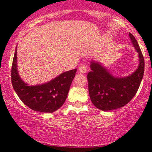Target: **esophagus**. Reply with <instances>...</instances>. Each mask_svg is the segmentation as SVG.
Returning <instances> with one entry per match:
<instances>
[{
  "instance_id": "34e87169",
  "label": "esophagus",
  "mask_w": 152,
  "mask_h": 152,
  "mask_svg": "<svg viewBox=\"0 0 152 152\" xmlns=\"http://www.w3.org/2000/svg\"><path fill=\"white\" fill-rule=\"evenodd\" d=\"M78 71L80 73H86L87 72V71H88V68H87V67H86V65H84V64H81V65H80V66L78 67Z\"/></svg>"
}]
</instances>
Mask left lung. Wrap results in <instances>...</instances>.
Segmentation results:
<instances>
[{
  "label": "left lung",
  "instance_id": "obj_1",
  "mask_svg": "<svg viewBox=\"0 0 152 152\" xmlns=\"http://www.w3.org/2000/svg\"><path fill=\"white\" fill-rule=\"evenodd\" d=\"M132 42L139 53L138 69L129 77H114L100 64L91 62V72L88 75L91 100L96 108L110 111L126 106L136 94L145 71L144 57L137 40L129 33Z\"/></svg>",
  "mask_w": 152,
  "mask_h": 152
}]
</instances>
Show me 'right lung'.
I'll return each mask as SVG.
<instances>
[{"mask_svg":"<svg viewBox=\"0 0 152 152\" xmlns=\"http://www.w3.org/2000/svg\"><path fill=\"white\" fill-rule=\"evenodd\" d=\"M77 69L64 72L46 84L28 86L23 81L17 69V49L11 68L13 88L23 103L33 110L42 113H53L64 104L70 86Z\"/></svg>","mask_w":152,"mask_h":152,"instance_id":"right-lung-1","label":"right lung"}]
</instances>
